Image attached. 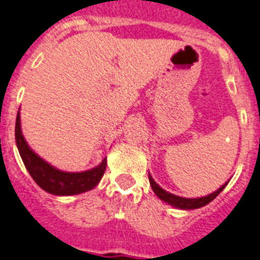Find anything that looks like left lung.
<instances>
[{"mask_svg":"<svg viewBox=\"0 0 260 260\" xmlns=\"http://www.w3.org/2000/svg\"><path fill=\"white\" fill-rule=\"evenodd\" d=\"M149 182H150V186H152L153 191H154L155 195L158 198L164 200L165 203H168V204L173 205V207H177L179 209H198L200 207H204V205L209 204V203L213 200L218 193L222 191V189L226 187L228 183H225L224 186H221L217 191H214V192L209 193L207 196H203V198H198V199H187V198H180V196L173 195V193L168 192V191H165L164 188L158 186L157 183L154 182L152 177H150V174H149Z\"/></svg>","mask_w":260,"mask_h":260,"instance_id":"left-lung-1","label":"left lung"}]
</instances>
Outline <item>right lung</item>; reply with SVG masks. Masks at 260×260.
Returning a JSON list of instances; mask_svg holds the SVG:
<instances>
[{
	"mask_svg": "<svg viewBox=\"0 0 260 260\" xmlns=\"http://www.w3.org/2000/svg\"><path fill=\"white\" fill-rule=\"evenodd\" d=\"M15 143L22 161L27 171L35 180V183L52 195L68 196L86 192L99 183V180L102 179L105 174L106 165H107L106 158H103V161L96 168L82 173H67V171L57 170L48 162L42 159L35 152H32V149L28 146L22 135L19 111L15 121Z\"/></svg>",
	"mask_w": 260,
	"mask_h": 260,
	"instance_id": "add662e5",
	"label": "right lung"
}]
</instances>
